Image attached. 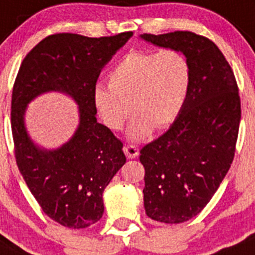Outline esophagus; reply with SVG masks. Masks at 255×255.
Wrapping results in <instances>:
<instances>
[{"label":"esophagus","instance_id":"1","mask_svg":"<svg viewBox=\"0 0 255 255\" xmlns=\"http://www.w3.org/2000/svg\"><path fill=\"white\" fill-rule=\"evenodd\" d=\"M123 151H125L128 159H136L137 156H138V148L136 146H132V144H126L125 147H123Z\"/></svg>","mask_w":255,"mask_h":255}]
</instances>
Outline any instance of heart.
Here are the masks:
<instances>
[{
  "instance_id": "1",
  "label": "heart",
  "mask_w": 255,
  "mask_h": 255,
  "mask_svg": "<svg viewBox=\"0 0 255 255\" xmlns=\"http://www.w3.org/2000/svg\"><path fill=\"white\" fill-rule=\"evenodd\" d=\"M187 57L174 49L128 53L108 76V86L96 85L93 104L102 122L112 130L127 129L130 141H142L178 118L190 86Z\"/></svg>"
}]
</instances>
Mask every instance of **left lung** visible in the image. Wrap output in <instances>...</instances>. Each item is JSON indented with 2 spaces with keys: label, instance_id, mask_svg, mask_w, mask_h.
Returning a JSON list of instances; mask_svg holds the SVG:
<instances>
[{
  "label": "left lung",
  "instance_id": "8db88e82",
  "mask_svg": "<svg viewBox=\"0 0 255 255\" xmlns=\"http://www.w3.org/2000/svg\"><path fill=\"white\" fill-rule=\"evenodd\" d=\"M139 38L178 50L190 65L182 112L139 156L146 215L155 221L180 224L206 207L230 169L242 117L239 90L230 65L210 39L190 31Z\"/></svg>",
  "mask_w": 255,
  "mask_h": 255
}]
</instances>
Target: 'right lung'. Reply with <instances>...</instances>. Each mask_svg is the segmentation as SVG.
<instances>
[{"label":"right lung","instance_id":"right-lung-1","mask_svg":"<svg viewBox=\"0 0 255 255\" xmlns=\"http://www.w3.org/2000/svg\"><path fill=\"white\" fill-rule=\"evenodd\" d=\"M132 35H49L27 53L16 77L11 102L16 162L45 215L66 228L85 229L102 219L104 189L126 164L122 142L96 121L93 91L103 68ZM47 92L70 96L79 112L77 130L57 149L39 146L24 123L27 105Z\"/></svg>","mask_w":255,"mask_h":255}]
</instances>
